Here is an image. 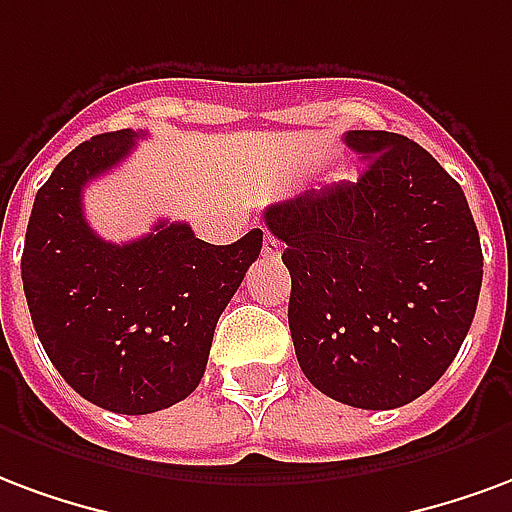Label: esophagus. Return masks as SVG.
Segmentation results:
<instances>
[{
  "mask_svg": "<svg viewBox=\"0 0 512 512\" xmlns=\"http://www.w3.org/2000/svg\"><path fill=\"white\" fill-rule=\"evenodd\" d=\"M261 253L267 256V259H278L283 253V245L275 237H264V242H261Z\"/></svg>",
  "mask_w": 512,
  "mask_h": 512,
  "instance_id": "34e87169",
  "label": "esophagus"
}]
</instances>
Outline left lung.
<instances>
[{"mask_svg": "<svg viewBox=\"0 0 512 512\" xmlns=\"http://www.w3.org/2000/svg\"><path fill=\"white\" fill-rule=\"evenodd\" d=\"M357 182L264 210L286 245L302 374L341 404L395 409L431 390L475 319L483 251L461 185L387 130H349Z\"/></svg>", "mask_w": 512, "mask_h": 512, "instance_id": "8db88e82", "label": "left lung"}]
</instances>
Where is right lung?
I'll return each mask as SVG.
<instances>
[{
  "label": "right lung",
  "mask_w": 512,
  "mask_h": 512,
  "mask_svg": "<svg viewBox=\"0 0 512 512\" xmlns=\"http://www.w3.org/2000/svg\"><path fill=\"white\" fill-rule=\"evenodd\" d=\"M144 133L78 144L37 190L21 281L35 333L81 398L117 414L169 409L199 387L220 313L261 253V229L231 245L160 220L141 240L89 229L81 193Z\"/></svg>",
  "instance_id": "obj_1"
}]
</instances>
